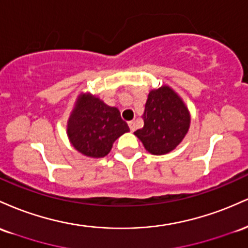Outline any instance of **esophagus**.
I'll return each instance as SVG.
<instances>
[{
	"mask_svg": "<svg viewBox=\"0 0 248 248\" xmlns=\"http://www.w3.org/2000/svg\"><path fill=\"white\" fill-rule=\"evenodd\" d=\"M129 127H130V130H131V132H133L136 130V123L133 121H131V122H129Z\"/></svg>",
	"mask_w": 248,
	"mask_h": 248,
	"instance_id": "34e87169",
	"label": "esophagus"
}]
</instances>
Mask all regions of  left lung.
Masks as SVG:
<instances>
[{
    "label": "left lung",
    "instance_id": "8db88e82",
    "mask_svg": "<svg viewBox=\"0 0 248 248\" xmlns=\"http://www.w3.org/2000/svg\"><path fill=\"white\" fill-rule=\"evenodd\" d=\"M144 126L135 132L146 151L155 155L173 151L187 135L191 115L187 107L169 85L152 89L143 113Z\"/></svg>",
    "mask_w": 248,
    "mask_h": 248
}]
</instances>
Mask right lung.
I'll use <instances>...</instances> for the list:
<instances>
[{
    "label": "right lung",
    "instance_id": "obj_1",
    "mask_svg": "<svg viewBox=\"0 0 248 248\" xmlns=\"http://www.w3.org/2000/svg\"><path fill=\"white\" fill-rule=\"evenodd\" d=\"M129 131L119 110L90 93H82L77 97L66 124L71 145L90 158L105 157L116 139Z\"/></svg>",
    "mask_w": 248,
    "mask_h": 248
}]
</instances>
